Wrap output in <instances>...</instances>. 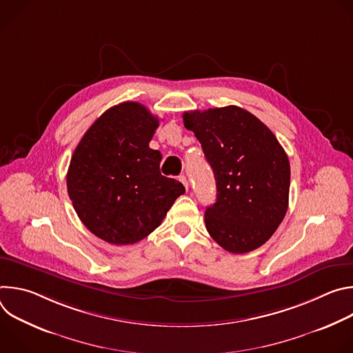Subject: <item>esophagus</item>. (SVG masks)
Returning a JSON list of instances; mask_svg holds the SVG:
<instances>
[{
    "instance_id": "34e87169",
    "label": "esophagus",
    "mask_w": 353,
    "mask_h": 353,
    "mask_svg": "<svg viewBox=\"0 0 353 353\" xmlns=\"http://www.w3.org/2000/svg\"><path fill=\"white\" fill-rule=\"evenodd\" d=\"M179 180L183 183V185L185 187V190H188V180H187V177L183 174V176H179Z\"/></svg>"
}]
</instances>
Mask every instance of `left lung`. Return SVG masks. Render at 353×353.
I'll list each match as a JSON object with an SVG mask.
<instances>
[{"mask_svg":"<svg viewBox=\"0 0 353 353\" xmlns=\"http://www.w3.org/2000/svg\"><path fill=\"white\" fill-rule=\"evenodd\" d=\"M216 180V203L205 211L211 237L229 253L263 245L285 218L290 165L272 131L254 114L226 106L185 112Z\"/></svg>","mask_w":353,"mask_h":353,"instance_id":"1","label":"left lung"}]
</instances>
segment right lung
I'll return each instance as SVG.
<instances>
[{
	"mask_svg": "<svg viewBox=\"0 0 353 353\" xmlns=\"http://www.w3.org/2000/svg\"><path fill=\"white\" fill-rule=\"evenodd\" d=\"M159 120L143 105L106 110L85 132L70 162L67 190L82 223L110 244H134L165 219L184 185L161 174L149 142Z\"/></svg>",
	"mask_w": 353,
	"mask_h": 353,
	"instance_id": "1",
	"label": "right lung"
}]
</instances>
